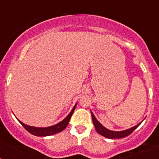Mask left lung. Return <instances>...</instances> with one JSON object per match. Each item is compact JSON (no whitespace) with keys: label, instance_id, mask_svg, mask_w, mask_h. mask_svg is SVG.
I'll list each match as a JSON object with an SVG mask.
<instances>
[{"label":"left lung","instance_id":"1","mask_svg":"<svg viewBox=\"0 0 159 159\" xmlns=\"http://www.w3.org/2000/svg\"><path fill=\"white\" fill-rule=\"evenodd\" d=\"M91 113H92V121H93V124L94 126H95L96 131L98 132L99 134L104 136V137L107 138V139H121V138H124L126 137V136H128L129 134H131L132 132L134 131L142 123L141 122V123H139V124L136 125V126H134V127L127 129V130H121V131H113V130H108V129L105 128V127L97 120L96 118L94 116V114L92 113V111H91Z\"/></svg>","mask_w":159,"mask_h":159}]
</instances>
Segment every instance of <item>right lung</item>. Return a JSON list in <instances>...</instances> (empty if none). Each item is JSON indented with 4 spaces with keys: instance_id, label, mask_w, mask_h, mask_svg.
Returning a JSON list of instances; mask_svg holds the SVG:
<instances>
[{
    "instance_id": "obj_1",
    "label": "right lung",
    "mask_w": 159,
    "mask_h": 159,
    "mask_svg": "<svg viewBox=\"0 0 159 159\" xmlns=\"http://www.w3.org/2000/svg\"><path fill=\"white\" fill-rule=\"evenodd\" d=\"M77 104V103H76ZM76 104L74 106V107L72 108L71 111L68 114V116L62 120L61 122H60L57 124L54 125V126H51V127H31V126H29V125H26L25 123H23L22 122H20V120L18 121L20 123V124L25 127L29 133H31L33 135L36 136H49V135H52V134H57L59 132H61L62 130H64V129L67 127V124L69 123L70 119H71V116H72L73 112L75 111V108L76 107Z\"/></svg>"
}]
</instances>
